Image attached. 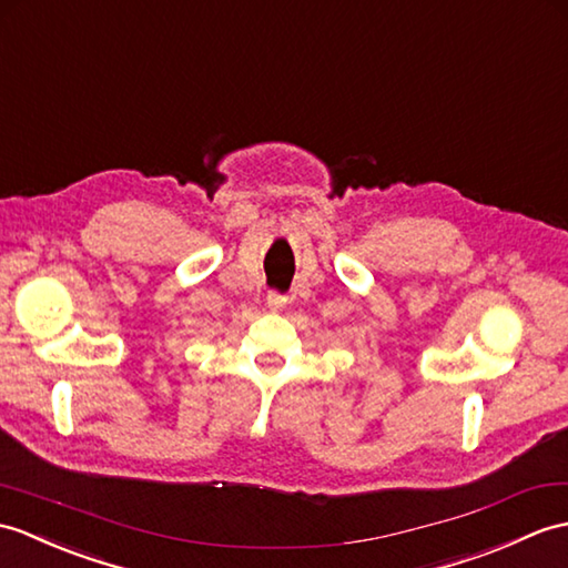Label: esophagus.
Returning a JSON list of instances; mask_svg holds the SVG:
<instances>
[{
    "label": "esophagus",
    "mask_w": 568,
    "mask_h": 568,
    "mask_svg": "<svg viewBox=\"0 0 568 568\" xmlns=\"http://www.w3.org/2000/svg\"><path fill=\"white\" fill-rule=\"evenodd\" d=\"M266 305H268L271 310H283V307L287 305V297L281 295V293H275V290H273V293L266 295Z\"/></svg>",
    "instance_id": "1"
}]
</instances>
